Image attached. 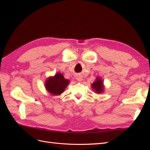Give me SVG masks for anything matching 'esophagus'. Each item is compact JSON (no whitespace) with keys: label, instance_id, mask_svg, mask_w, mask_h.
<instances>
[{"label":"esophagus","instance_id":"esophagus-1","mask_svg":"<svg viewBox=\"0 0 150 150\" xmlns=\"http://www.w3.org/2000/svg\"><path fill=\"white\" fill-rule=\"evenodd\" d=\"M76 79H77V80L79 81H80L82 80V78H81V77H80V76H78V78H77Z\"/></svg>","mask_w":150,"mask_h":150}]
</instances>
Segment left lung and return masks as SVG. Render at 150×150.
Instances as JSON below:
<instances>
[{
	"label": "left lung",
	"mask_w": 150,
	"mask_h": 150,
	"mask_svg": "<svg viewBox=\"0 0 150 150\" xmlns=\"http://www.w3.org/2000/svg\"><path fill=\"white\" fill-rule=\"evenodd\" d=\"M92 88L96 91V92L98 93H100L103 92V83L102 80L99 78L96 79V80L95 81V82L93 83Z\"/></svg>",
	"instance_id": "1"
}]
</instances>
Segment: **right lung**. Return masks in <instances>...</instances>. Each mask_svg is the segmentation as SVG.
I'll return each mask as SVG.
<instances>
[{
  "mask_svg": "<svg viewBox=\"0 0 150 150\" xmlns=\"http://www.w3.org/2000/svg\"><path fill=\"white\" fill-rule=\"evenodd\" d=\"M68 84L69 80L66 79L62 74L57 73L46 81L45 86L50 93L59 95L64 92Z\"/></svg>",
  "mask_w": 150,
  "mask_h": 150,
  "instance_id": "1",
  "label": "right lung"
}]
</instances>
